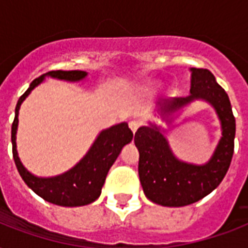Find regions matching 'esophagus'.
I'll return each mask as SVG.
<instances>
[{
	"instance_id": "1",
	"label": "esophagus",
	"mask_w": 248,
	"mask_h": 248,
	"mask_svg": "<svg viewBox=\"0 0 248 248\" xmlns=\"http://www.w3.org/2000/svg\"><path fill=\"white\" fill-rule=\"evenodd\" d=\"M128 126H130V128H131L132 132H136L138 131V128L140 127V122L136 120H132L128 122Z\"/></svg>"
}]
</instances>
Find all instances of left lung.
<instances>
[{
	"instance_id": "1",
	"label": "left lung",
	"mask_w": 248,
	"mask_h": 248,
	"mask_svg": "<svg viewBox=\"0 0 248 248\" xmlns=\"http://www.w3.org/2000/svg\"><path fill=\"white\" fill-rule=\"evenodd\" d=\"M196 99H203L215 108L223 128L219 145L206 165H190L175 158L167 140L155 124L143 126L135 132L140 183L148 200L161 206L181 207L202 200L223 181L231 166L235 118L228 93L208 69L192 68L190 95L166 100L162 109L173 112Z\"/></svg>"
}]
</instances>
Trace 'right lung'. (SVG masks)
<instances>
[{"label":"right lung","instance_id":"right-lung-1","mask_svg":"<svg viewBox=\"0 0 248 248\" xmlns=\"http://www.w3.org/2000/svg\"><path fill=\"white\" fill-rule=\"evenodd\" d=\"M83 71H50L46 75L33 79L28 90L17 100L15 108V118L11 126V141H13V157L16 169L24 183L38 194L41 198L50 203L65 207H77L93 203L99 198L101 188L104 185L105 177L109 169L117 159L121 149L132 140V131L127 124L112 126L108 130L100 132L87 155L72 170L63 175L55 177H37L25 170L17 157L16 152V128L19 108L25 97L28 96L37 85L42 82L45 76H51L55 78L65 81H79L86 77Z\"/></svg>","mask_w":248,"mask_h":248}]
</instances>
